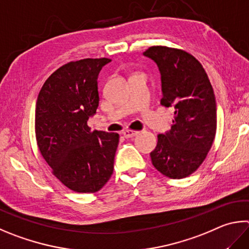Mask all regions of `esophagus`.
Listing matches in <instances>:
<instances>
[{
    "instance_id": "esophagus-1",
    "label": "esophagus",
    "mask_w": 249,
    "mask_h": 249,
    "mask_svg": "<svg viewBox=\"0 0 249 249\" xmlns=\"http://www.w3.org/2000/svg\"><path fill=\"white\" fill-rule=\"evenodd\" d=\"M139 134V132H137V130H124L123 132V136L125 138H133L135 136H137V135Z\"/></svg>"
}]
</instances>
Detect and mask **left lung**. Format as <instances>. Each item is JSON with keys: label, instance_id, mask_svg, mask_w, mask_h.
Listing matches in <instances>:
<instances>
[{"label": "left lung", "instance_id": "left-lung-1", "mask_svg": "<svg viewBox=\"0 0 249 249\" xmlns=\"http://www.w3.org/2000/svg\"><path fill=\"white\" fill-rule=\"evenodd\" d=\"M143 55L159 67L161 105L174 107L173 125L169 132L158 135L151 162L168 178H184L199 168L213 142V89L199 61L186 51L157 46L146 50Z\"/></svg>", "mask_w": 249, "mask_h": 249}]
</instances>
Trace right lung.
Here are the masks:
<instances>
[{"mask_svg": "<svg viewBox=\"0 0 249 249\" xmlns=\"http://www.w3.org/2000/svg\"><path fill=\"white\" fill-rule=\"evenodd\" d=\"M110 58L61 66L43 84L36 105V137L55 178L76 193H96L110 179L119 134L87 125L99 106L98 76Z\"/></svg>", "mask_w": 249, "mask_h": 249, "instance_id": "1", "label": "right lung"}]
</instances>
